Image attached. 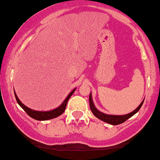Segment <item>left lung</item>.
Masks as SVG:
<instances>
[{
  "mask_svg": "<svg viewBox=\"0 0 160 160\" xmlns=\"http://www.w3.org/2000/svg\"><path fill=\"white\" fill-rule=\"evenodd\" d=\"M144 100L142 101L141 104L138 106L133 111H132L131 113L125 115H110V114H104V113L99 111L97 108L94 106L93 101H92V94L90 93V95H89V104H90V108L92 112L93 113V114L96 118H98V119L101 120L102 121L106 122V123H110V124L112 125H118L120 124V123H123L124 121H126L127 120L129 119L130 118H131L133 115H134L136 113L138 112L139 110L140 109V108L142 107V104H143Z\"/></svg>",
  "mask_w": 160,
  "mask_h": 160,
  "instance_id": "1",
  "label": "left lung"
}]
</instances>
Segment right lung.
<instances>
[{"instance_id":"1","label":"right lung","mask_w":160,"mask_h":160,"mask_svg":"<svg viewBox=\"0 0 160 160\" xmlns=\"http://www.w3.org/2000/svg\"><path fill=\"white\" fill-rule=\"evenodd\" d=\"M75 91V88L73 89L68 95L67 96L66 98L65 99V101H63L62 104L61 105L59 106L58 108H56V109H53L52 111H34V110L30 109L27 106H25L23 103L21 102L20 100H19L18 95H17L16 93L14 92V94H15V98H16V100L18 101V103L19 104V105L20 106L23 110L26 111L27 114L29 115L30 117H31L33 119L37 120V121H46V120H50L52 119V118H57L59 117V115H61L66 110V105H67V102H68V99L70 98L72 94L74 93V92Z\"/></svg>"}]
</instances>
